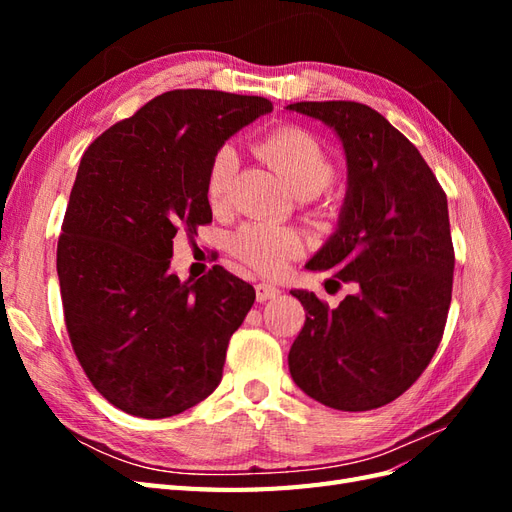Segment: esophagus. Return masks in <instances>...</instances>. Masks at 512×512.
<instances>
[{
    "label": "esophagus",
    "instance_id": "34e87169",
    "mask_svg": "<svg viewBox=\"0 0 512 512\" xmlns=\"http://www.w3.org/2000/svg\"><path fill=\"white\" fill-rule=\"evenodd\" d=\"M280 288L277 286H273V284H258L256 286V301H260V303H265V301H271V299H275V297H280Z\"/></svg>",
    "mask_w": 512,
    "mask_h": 512
}]
</instances>
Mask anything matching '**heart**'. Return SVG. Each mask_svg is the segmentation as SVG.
Wrapping results in <instances>:
<instances>
[{
    "label": "heart",
    "instance_id": "obj_1",
    "mask_svg": "<svg viewBox=\"0 0 512 512\" xmlns=\"http://www.w3.org/2000/svg\"><path fill=\"white\" fill-rule=\"evenodd\" d=\"M256 153L273 166L294 196H318L331 185L335 166L316 138L301 128H284L262 138ZM239 158L232 147L215 151L207 173V200L224 207ZM230 252L262 275H280L303 250L297 232L277 224H245L230 237Z\"/></svg>",
    "mask_w": 512,
    "mask_h": 512
}]
</instances>
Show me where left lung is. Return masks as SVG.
Here are the masks:
<instances>
[{
  "label": "left lung",
  "mask_w": 512,
  "mask_h": 512,
  "mask_svg": "<svg viewBox=\"0 0 512 512\" xmlns=\"http://www.w3.org/2000/svg\"><path fill=\"white\" fill-rule=\"evenodd\" d=\"M342 143L348 183L337 228L307 260L354 282L335 309L290 290L305 324L288 354L294 384L320 404L365 412L408 391L436 354L455 254L446 194L418 149L359 102H297Z\"/></svg>",
  "instance_id": "8db88e82"
}]
</instances>
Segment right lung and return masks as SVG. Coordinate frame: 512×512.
Masks as SVG:
<instances>
[{
	"instance_id": "1",
	"label": "right lung",
	"mask_w": 512,
	"mask_h": 512,
	"mask_svg": "<svg viewBox=\"0 0 512 512\" xmlns=\"http://www.w3.org/2000/svg\"><path fill=\"white\" fill-rule=\"evenodd\" d=\"M271 111L258 96L175 89L85 151L57 275L76 359L115 408L175 416L220 384L228 342L256 292L220 265L181 282L170 271L173 239L211 222L215 151Z\"/></svg>"
}]
</instances>
